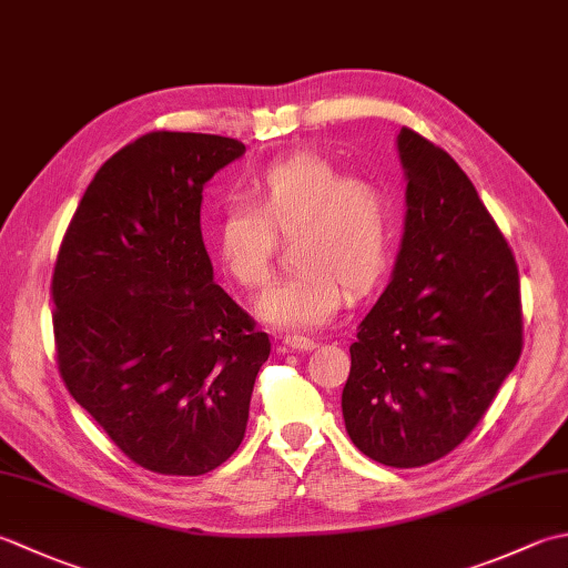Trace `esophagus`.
Returning <instances> with one entry per match:
<instances>
[{
    "instance_id": "1",
    "label": "esophagus",
    "mask_w": 568,
    "mask_h": 568,
    "mask_svg": "<svg viewBox=\"0 0 568 568\" xmlns=\"http://www.w3.org/2000/svg\"><path fill=\"white\" fill-rule=\"evenodd\" d=\"M283 344H285V347L295 349V352L315 349V339H310V337H300V335H287V337H283Z\"/></svg>"
}]
</instances>
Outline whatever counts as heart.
Segmentation results:
<instances>
[{
    "label": "heart",
    "mask_w": 568,
    "mask_h": 568,
    "mask_svg": "<svg viewBox=\"0 0 568 568\" xmlns=\"http://www.w3.org/2000/svg\"><path fill=\"white\" fill-rule=\"evenodd\" d=\"M251 204L226 202L209 229L216 261L233 283H268L275 236H293L295 265L263 293L258 313L283 329H315L335 315L342 291L359 297L382 281L396 241L392 189L369 174H347L317 152H295L263 166L248 184Z\"/></svg>",
    "instance_id": "obj_1"
}]
</instances>
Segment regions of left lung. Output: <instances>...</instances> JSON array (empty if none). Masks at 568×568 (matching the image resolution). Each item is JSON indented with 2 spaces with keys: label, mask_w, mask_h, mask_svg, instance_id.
<instances>
[{
  "label": "left lung",
  "mask_w": 568,
  "mask_h": 568,
  "mask_svg": "<svg viewBox=\"0 0 568 568\" xmlns=\"http://www.w3.org/2000/svg\"><path fill=\"white\" fill-rule=\"evenodd\" d=\"M406 226L392 283L362 320L342 392L366 458L420 468L470 436L521 354L519 271L446 150L402 128Z\"/></svg>",
  "instance_id": "obj_1"
}]
</instances>
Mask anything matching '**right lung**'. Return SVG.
<instances>
[{
	"label": "right lung",
	"mask_w": 568,
	"mask_h": 568,
	"mask_svg": "<svg viewBox=\"0 0 568 568\" xmlns=\"http://www.w3.org/2000/svg\"><path fill=\"white\" fill-rule=\"evenodd\" d=\"M246 152L148 132L95 172L53 265L55 362L69 394L140 468L204 475L248 424L271 339L214 283L204 184Z\"/></svg>",
	"instance_id": "right-lung-1"
}]
</instances>
